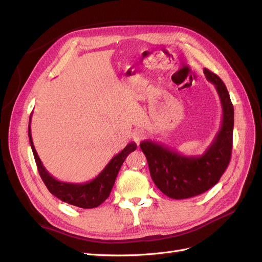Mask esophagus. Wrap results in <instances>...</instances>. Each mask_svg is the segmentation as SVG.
<instances>
[{"label": "esophagus", "mask_w": 262, "mask_h": 262, "mask_svg": "<svg viewBox=\"0 0 262 262\" xmlns=\"http://www.w3.org/2000/svg\"><path fill=\"white\" fill-rule=\"evenodd\" d=\"M144 136H145V134H144L143 130L137 129V130H134L133 133H132V140L139 145L140 142L144 139Z\"/></svg>", "instance_id": "obj_1"}]
</instances>
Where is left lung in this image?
<instances>
[{"mask_svg":"<svg viewBox=\"0 0 262 262\" xmlns=\"http://www.w3.org/2000/svg\"><path fill=\"white\" fill-rule=\"evenodd\" d=\"M203 73L215 86L223 110L221 129L205 152L186 156L150 140L140 144L154 184L171 199H188L208 191L217 184L231 161L234 107L223 81L208 69H203Z\"/></svg>","mask_w":262,"mask_h":262,"instance_id":"obj_1","label":"left lung"}]
</instances>
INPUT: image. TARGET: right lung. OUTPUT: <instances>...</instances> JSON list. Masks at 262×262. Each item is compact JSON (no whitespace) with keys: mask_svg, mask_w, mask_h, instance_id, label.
Returning <instances> with one entry per match:
<instances>
[{"mask_svg":"<svg viewBox=\"0 0 262 262\" xmlns=\"http://www.w3.org/2000/svg\"><path fill=\"white\" fill-rule=\"evenodd\" d=\"M31 115L28 124L29 143L31 149H33L39 175H40L42 181L45 182L46 187L48 188L49 191L54 196H57L58 199L62 200L63 202H67L82 209H93L98 207V205H100L107 199L110 192H112L119 169H120L126 156L133 152V150H136L137 144L134 142L129 143L120 153L117 154L110 160V162L106 165V167L101 170V172L96 178H94L89 182H84V184H72V182L60 181L51 176L48 170L45 168V166L42 165L40 158H39L36 152L30 130Z\"/></svg>","mask_w":262,"mask_h":262,"instance_id":"1","label":"right lung"}]
</instances>
